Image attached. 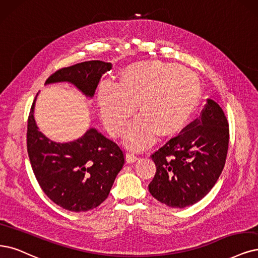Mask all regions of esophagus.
Masks as SVG:
<instances>
[{
	"instance_id": "obj_1",
	"label": "esophagus",
	"mask_w": 258,
	"mask_h": 258,
	"mask_svg": "<svg viewBox=\"0 0 258 258\" xmlns=\"http://www.w3.org/2000/svg\"><path fill=\"white\" fill-rule=\"evenodd\" d=\"M137 159H138V156L135 153H133V152H127V153H126V161L128 164L135 163Z\"/></svg>"
}]
</instances>
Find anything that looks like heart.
Returning <instances> with one entry per match:
<instances>
[{
    "label": "heart",
    "instance_id": "1",
    "mask_svg": "<svg viewBox=\"0 0 258 258\" xmlns=\"http://www.w3.org/2000/svg\"><path fill=\"white\" fill-rule=\"evenodd\" d=\"M201 85L197 75L182 67L158 60L131 63L121 72L118 85L104 82L99 89L102 117L116 136L125 132L139 104L141 116L132 124L125 145L144 150L157 136H173L195 113Z\"/></svg>",
    "mask_w": 258,
    "mask_h": 258
}]
</instances>
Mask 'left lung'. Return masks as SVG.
<instances>
[{"mask_svg":"<svg viewBox=\"0 0 258 258\" xmlns=\"http://www.w3.org/2000/svg\"><path fill=\"white\" fill-rule=\"evenodd\" d=\"M230 131L222 108L207 99L198 119L152 154L156 173L149 191L169 207L184 208L202 200L220 176Z\"/></svg>","mask_w":258,"mask_h":258,"instance_id":"1","label":"left lung"}]
</instances>
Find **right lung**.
Returning <instances> with one entry per match:
<instances>
[{"label": "right lung", "mask_w": 258, "mask_h": 258, "mask_svg": "<svg viewBox=\"0 0 258 258\" xmlns=\"http://www.w3.org/2000/svg\"><path fill=\"white\" fill-rule=\"evenodd\" d=\"M110 62L90 60L57 70L45 85L68 82L92 98ZM38 95V93H37ZM33 102L27 120V153L43 192L70 212H88L107 199L114 178L124 165L119 146L91 127L79 139L55 142L38 128Z\"/></svg>", "instance_id": "add662e5"}]
</instances>
